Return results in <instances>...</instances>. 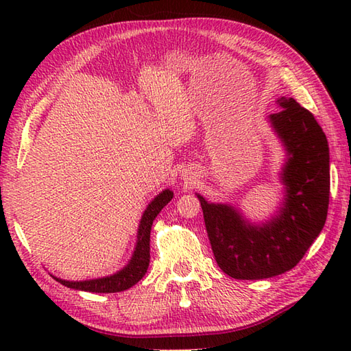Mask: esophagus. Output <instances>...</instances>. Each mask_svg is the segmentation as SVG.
<instances>
[{
	"label": "esophagus",
	"instance_id": "obj_1",
	"mask_svg": "<svg viewBox=\"0 0 351 351\" xmlns=\"http://www.w3.org/2000/svg\"><path fill=\"white\" fill-rule=\"evenodd\" d=\"M193 180H195V178H193V176H190V181H193Z\"/></svg>",
	"mask_w": 351,
	"mask_h": 351
}]
</instances>
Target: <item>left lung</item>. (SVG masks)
Segmentation results:
<instances>
[{"instance_id":"obj_1","label":"left lung","mask_w":351,"mask_h":351,"mask_svg":"<svg viewBox=\"0 0 351 351\" xmlns=\"http://www.w3.org/2000/svg\"><path fill=\"white\" fill-rule=\"evenodd\" d=\"M268 116L285 149L279 180L283 199L270 220L252 223L230 204L197 195L219 267L234 279H267L294 268L326 223L330 193L329 145L311 111L293 98H278Z\"/></svg>"}]
</instances>
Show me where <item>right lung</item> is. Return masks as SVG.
Here are the masks:
<instances>
[{
    "instance_id": "right-lung-1",
    "label": "right lung",
    "mask_w": 351,
    "mask_h": 351,
    "mask_svg": "<svg viewBox=\"0 0 351 351\" xmlns=\"http://www.w3.org/2000/svg\"><path fill=\"white\" fill-rule=\"evenodd\" d=\"M171 197H173V191L170 189L162 190L160 195H156L151 204L147 205L143 215H141L138 230H137V241L136 249L131 259L128 261L122 270H119L114 274L106 276V278L90 279V280H64L60 278L52 276L57 282L62 285L78 289V291H87V293H121V291L128 289L136 285V283L143 278L147 271L149 259H151V247H149V241H151V228L156 215L166 206Z\"/></svg>"
}]
</instances>
